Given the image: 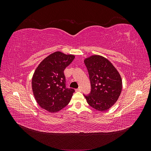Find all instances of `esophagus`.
Wrapping results in <instances>:
<instances>
[{
  "label": "esophagus",
  "mask_w": 151,
  "mask_h": 151,
  "mask_svg": "<svg viewBox=\"0 0 151 151\" xmlns=\"http://www.w3.org/2000/svg\"><path fill=\"white\" fill-rule=\"evenodd\" d=\"M76 92H80V91H81V89L80 88H78V89H76Z\"/></svg>",
  "instance_id": "esophagus-1"
}]
</instances>
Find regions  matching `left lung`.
<instances>
[{
  "label": "left lung",
  "instance_id": "obj_1",
  "mask_svg": "<svg viewBox=\"0 0 151 151\" xmlns=\"http://www.w3.org/2000/svg\"><path fill=\"white\" fill-rule=\"evenodd\" d=\"M91 82V91L84 95L89 105L104 111L117 101L122 89V80L116 68L107 58L94 55L84 60Z\"/></svg>",
  "mask_w": 151,
  "mask_h": 151
}]
</instances>
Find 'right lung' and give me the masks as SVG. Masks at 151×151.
Wrapping results in <instances>:
<instances>
[{"instance_id": "1", "label": "right lung", "mask_w": 151, "mask_h": 151, "mask_svg": "<svg viewBox=\"0 0 151 151\" xmlns=\"http://www.w3.org/2000/svg\"><path fill=\"white\" fill-rule=\"evenodd\" d=\"M74 58L73 55L55 52L36 68L32 78V89L36 102L45 110L55 113L69 103L75 90L66 88L63 71Z\"/></svg>"}]
</instances>
